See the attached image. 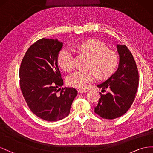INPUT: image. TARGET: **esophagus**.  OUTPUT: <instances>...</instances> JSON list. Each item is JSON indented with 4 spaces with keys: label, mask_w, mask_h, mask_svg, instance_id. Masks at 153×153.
<instances>
[{
    "label": "esophagus",
    "mask_w": 153,
    "mask_h": 153,
    "mask_svg": "<svg viewBox=\"0 0 153 153\" xmlns=\"http://www.w3.org/2000/svg\"><path fill=\"white\" fill-rule=\"evenodd\" d=\"M88 90H85V89H79L78 90V92L79 93H86V92H88Z\"/></svg>",
    "instance_id": "34e87169"
}]
</instances>
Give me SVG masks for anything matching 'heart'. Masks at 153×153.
Wrapping results in <instances>:
<instances>
[{"label": "heart", "instance_id": "b5f03b06", "mask_svg": "<svg viewBox=\"0 0 153 153\" xmlns=\"http://www.w3.org/2000/svg\"><path fill=\"white\" fill-rule=\"evenodd\" d=\"M77 47L91 58L90 68H92L101 77H107L115 71L119 58L116 52L108 49L107 46L97 40H89L77 44ZM58 64L65 71H71L74 66V51L68 47L60 51L58 58ZM94 71H77L68 77L67 82L74 87L85 88L95 81Z\"/></svg>", "mask_w": 153, "mask_h": 153}]
</instances>
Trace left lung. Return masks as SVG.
I'll return each instance as SVG.
<instances>
[{"label":"left lung","instance_id":"obj_1","mask_svg":"<svg viewBox=\"0 0 153 153\" xmlns=\"http://www.w3.org/2000/svg\"><path fill=\"white\" fill-rule=\"evenodd\" d=\"M119 64L115 72L97 85L102 90L108 89L101 97L95 113L103 119H114L128 111L134 101L138 85V72L132 54L125 45H117ZM106 91V90H105Z\"/></svg>","mask_w":153,"mask_h":153}]
</instances>
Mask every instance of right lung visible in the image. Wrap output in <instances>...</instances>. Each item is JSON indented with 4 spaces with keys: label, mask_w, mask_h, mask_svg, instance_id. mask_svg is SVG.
Returning <instances> with one entry per match:
<instances>
[{
    "label": "right lung",
    "mask_w": 153,
    "mask_h": 153,
    "mask_svg": "<svg viewBox=\"0 0 153 153\" xmlns=\"http://www.w3.org/2000/svg\"><path fill=\"white\" fill-rule=\"evenodd\" d=\"M62 47L63 43L58 39H40L26 52L19 71L25 101L34 114L47 121L60 120L67 117L77 95L74 88L65 87L61 90L63 81L58 58Z\"/></svg>",
    "instance_id": "1"
}]
</instances>
